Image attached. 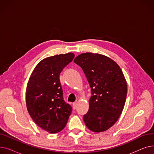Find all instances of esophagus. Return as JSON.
I'll use <instances>...</instances> for the list:
<instances>
[{
  "mask_svg": "<svg viewBox=\"0 0 154 154\" xmlns=\"http://www.w3.org/2000/svg\"><path fill=\"white\" fill-rule=\"evenodd\" d=\"M72 106H73V109H74V110H75V109H77V102L73 103V104H72Z\"/></svg>",
  "mask_w": 154,
  "mask_h": 154,
  "instance_id": "obj_1",
  "label": "esophagus"
}]
</instances>
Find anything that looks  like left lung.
<instances>
[{"instance_id":"left-lung-1","label":"left lung","mask_w":154,"mask_h":154,"mask_svg":"<svg viewBox=\"0 0 154 154\" xmlns=\"http://www.w3.org/2000/svg\"><path fill=\"white\" fill-rule=\"evenodd\" d=\"M74 62L82 69L91 88L84 122L92 132L106 131L117 122L125 106L127 85L123 72L116 62L99 54H81Z\"/></svg>"}]
</instances>
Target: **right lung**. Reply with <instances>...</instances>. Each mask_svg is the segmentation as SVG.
<instances>
[{
    "mask_svg": "<svg viewBox=\"0 0 154 154\" xmlns=\"http://www.w3.org/2000/svg\"><path fill=\"white\" fill-rule=\"evenodd\" d=\"M74 54L56 55L40 61L29 78L26 105L34 122L44 131L55 134L66 127L72 108L63 100L60 74Z\"/></svg>",
    "mask_w": 154,
    "mask_h": 154,
    "instance_id": "obj_1",
    "label": "right lung"
}]
</instances>
